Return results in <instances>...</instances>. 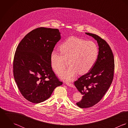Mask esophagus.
<instances>
[{"instance_id": "esophagus-1", "label": "esophagus", "mask_w": 128, "mask_h": 128, "mask_svg": "<svg viewBox=\"0 0 128 128\" xmlns=\"http://www.w3.org/2000/svg\"><path fill=\"white\" fill-rule=\"evenodd\" d=\"M66 85H67L68 86H69L70 87H71V88H75V86L72 84H71V83H69V82H66Z\"/></svg>"}]
</instances>
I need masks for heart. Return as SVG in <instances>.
Listing matches in <instances>:
<instances>
[{
	"instance_id": "b5f03b06",
	"label": "heart",
	"mask_w": 128,
	"mask_h": 128,
	"mask_svg": "<svg viewBox=\"0 0 128 128\" xmlns=\"http://www.w3.org/2000/svg\"><path fill=\"white\" fill-rule=\"evenodd\" d=\"M61 53L52 51L50 54L51 66L56 73L71 66L59 73L65 81L72 80L78 73H88L94 66L98 55L97 45L91 40L71 36L67 38L59 48Z\"/></svg>"
}]
</instances>
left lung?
Listing matches in <instances>:
<instances>
[{
	"label": "left lung",
	"instance_id": "8db88e82",
	"mask_svg": "<svg viewBox=\"0 0 128 128\" xmlns=\"http://www.w3.org/2000/svg\"><path fill=\"white\" fill-rule=\"evenodd\" d=\"M85 33L97 41L99 51L92 68L75 82V86L83 95L76 103L82 108L92 107L102 100L112 82L114 70V56L108 44L95 34Z\"/></svg>",
	"mask_w": 128,
	"mask_h": 128
}]
</instances>
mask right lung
Returning a JSON list of instances; mask_svg holds the SVG:
<instances>
[{"instance_id":"right-lung-1","label":"right lung","mask_w":128,"mask_h":128,"mask_svg":"<svg viewBox=\"0 0 128 128\" xmlns=\"http://www.w3.org/2000/svg\"><path fill=\"white\" fill-rule=\"evenodd\" d=\"M61 39L58 29L38 28L22 39L15 54L13 74L22 96L34 103L43 102L62 84L52 70L50 54Z\"/></svg>"}]
</instances>
